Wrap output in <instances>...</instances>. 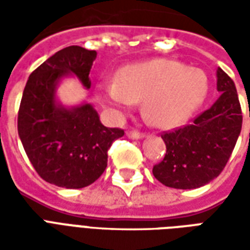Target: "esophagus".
Returning a JSON list of instances; mask_svg holds the SVG:
<instances>
[{
	"instance_id": "esophagus-1",
	"label": "esophagus",
	"mask_w": 250,
	"mask_h": 250,
	"mask_svg": "<svg viewBox=\"0 0 250 250\" xmlns=\"http://www.w3.org/2000/svg\"><path fill=\"white\" fill-rule=\"evenodd\" d=\"M127 136L130 139H142V138H145V134L138 132V131H127Z\"/></svg>"
}]
</instances>
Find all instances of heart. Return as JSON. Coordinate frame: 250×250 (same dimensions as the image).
Returning a JSON list of instances; mask_svg holds the SVG:
<instances>
[{
  "label": "heart",
  "mask_w": 250,
  "mask_h": 250,
  "mask_svg": "<svg viewBox=\"0 0 250 250\" xmlns=\"http://www.w3.org/2000/svg\"><path fill=\"white\" fill-rule=\"evenodd\" d=\"M209 92V79L201 68L170 59H155L120 68L116 80L96 85L103 107L125 118L143 100V114L155 127L182 125L201 107Z\"/></svg>",
  "instance_id": "obj_1"
}]
</instances>
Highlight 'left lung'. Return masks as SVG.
Wrapping results in <instances>:
<instances>
[{"label": "left lung", "instance_id": "obj_1", "mask_svg": "<svg viewBox=\"0 0 250 250\" xmlns=\"http://www.w3.org/2000/svg\"><path fill=\"white\" fill-rule=\"evenodd\" d=\"M217 91L220 98L193 125L162 135L166 155L152 174L165 186L184 190L205 186L220 175L230 158L241 132V105L234 83L221 68Z\"/></svg>", "mask_w": 250, "mask_h": 250}]
</instances>
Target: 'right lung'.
Wrapping results in <instances>:
<instances>
[{
    "label": "right lung",
    "instance_id": "1",
    "mask_svg": "<svg viewBox=\"0 0 250 250\" xmlns=\"http://www.w3.org/2000/svg\"><path fill=\"white\" fill-rule=\"evenodd\" d=\"M96 52L66 46L30 73L20 104L19 135L41 178L59 188H82L93 184L107 167V151L120 128L102 125L92 104L65 105L57 88L75 76L91 88L89 72Z\"/></svg>",
    "mask_w": 250,
    "mask_h": 250
}]
</instances>
